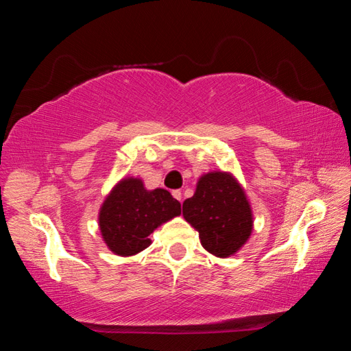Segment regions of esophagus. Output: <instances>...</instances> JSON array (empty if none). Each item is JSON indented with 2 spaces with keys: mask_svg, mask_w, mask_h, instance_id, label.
Masks as SVG:
<instances>
[{
  "mask_svg": "<svg viewBox=\"0 0 351 351\" xmlns=\"http://www.w3.org/2000/svg\"><path fill=\"white\" fill-rule=\"evenodd\" d=\"M171 195H173V197H175L178 201H181V199H182V193H181V190H173V192H171Z\"/></svg>",
  "mask_w": 351,
  "mask_h": 351,
  "instance_id": "obj_1",
  "label": "esophagus"
}]
</instances>
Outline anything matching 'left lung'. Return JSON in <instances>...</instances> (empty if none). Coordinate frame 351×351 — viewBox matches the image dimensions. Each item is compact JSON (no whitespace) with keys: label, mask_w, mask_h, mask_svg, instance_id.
<instances>
[{"label":"left lung","mask_w":351,"mask_h":351,"mask_svg":"<svg viewBox=\"0 0 351 351\" xmlns=\"http://www.w3.org/2000/svg\"><path fill=\"white\" fill-rule=\"evenodd\" d=\"M182 215L198 230L206 251L219 258L239 252L254 228L245 189L229 171H209L201 176L193 197L182 203Z\"/></svg>","instance_id":"1"}]
</instances>
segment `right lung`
<instances>
[{
  "label": "right lung",
  "mask_w": 351,
  "mask_h": 351,
  "mask_svg": "<svg viewBox=\"0 0 351 351\" xmlns=\"http://www.w3.org/2000/svg\"><path fill=\"white\" fill-rule=\"evenodd\" d=\"M181 215L180 201L169 190H147L141 178H123L111 189L99 210V229L110 251L121 257L150 246L148 235Z\"/></svg>",
  "instance_id": "add662e5"
}]
</instances>
